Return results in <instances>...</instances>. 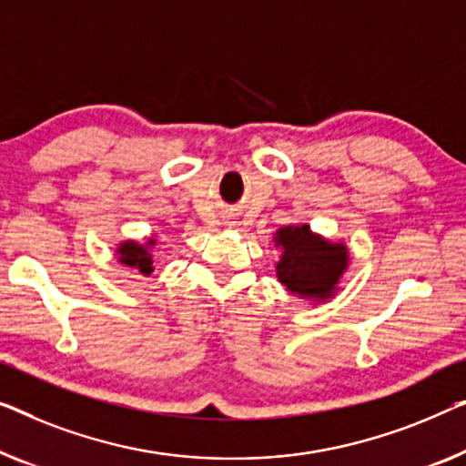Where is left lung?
Returning <instances> with one entry per match:
<instances>
[{"label":"left lung","mask_w":466,"mask_h":466,"mask_svg":"<svg viewBox=\"0 0 466 466\" xmlns=\"http://www.w3.org/2000/svg\"><path fill=\"white\" fill-rule=\"evenodd\" d=\"M273 244L281 249L275 275L289 294L311 305H321L339 294L342 275L350 262L345 241L323 238L302 222L279 227Z\"/></svg>","instance_id":"1"}]
</instances>
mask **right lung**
<instances>
[{"label":"right lung","instance_id":"add662e5","mask_svg":"<svg viewBox=\"0 0 466 466\" xmlns=\"http://www.w3.org/2000/svg\"><path fill=\"white\" fill-rule=\"evenodd\" d=\"M157 246V235H151V238H145L143 241L137 239H126L119 241L116 248L117 262L124 267H130L140 275H151L155 271L153 267V249Z\"/></svg>","mask_w":466,"mask_h":466}]
</instances>
